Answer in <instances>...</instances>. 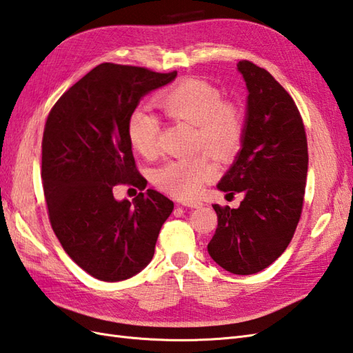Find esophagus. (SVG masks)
I'll return each mask as SVG.
<instances>
[{"label": "esophagus", "mask_w": 353, "mask_h": 353, "mask_svg": "<svg viewBox=\"0 0 353 353\" xmlns=\"http://www.w3.org/2000/svg\"><path fill=\"white\" fill-rule=\"evenodd\" d=\"M182 206L185 208H191V209H200L203 208V203L199 200H192V201H183Z\"/></svg>", "instance_id": "esophagus-1"}]
</instances>
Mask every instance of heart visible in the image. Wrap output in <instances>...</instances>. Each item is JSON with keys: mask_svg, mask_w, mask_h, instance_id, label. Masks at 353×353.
Returning <instances> with one entry per match:
<instances>
[{"mask_svg": "<svg viewBox=\"0 0 353 353\" xmlns=\"http://www.w3.org/2000/svg\"><path fill=\"white\" fill-rule=\"evenodd\" d=\"M157 105L171 120L194 125V150L204 149L219 161H228L241 150L245 135V116L239 105L223 101L219 90L200 78H186L157 96ZM159 120L144 108L128 119V138L143 157L157 152ZM216 168L208 154L171 159L158 168L154 182L177 199H194L203 185L215 177Z\"/></svg>", "mask_w": 353, "mask_h": 353, "instance_id": "obj_1", "label": "heart"}]
</instances>
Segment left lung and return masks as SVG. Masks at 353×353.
<instances>
[{"label": "left lung", "instance_id": "obj_1", "mask_svg": "<svg viewBox=\"0 0 353 353\" xmlns=\"http://www.w3.org/2000/svg\"><path fill=\"white\" fill-rule=\"evenodd\" d=\"M248 88L242 149L218 190L245 196L237 209L214 204L218 227L208 251L225 270L251 275L289 247L304 204L308 147L304 121L284 87L263 68L237 63Z\"/></svg>", "mask_w": 353, "mask_h": 353}]
</instances>
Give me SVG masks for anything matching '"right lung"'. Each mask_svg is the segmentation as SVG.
I'll return each mask as SVG.
<instances>
[{
	"mask_svg": "<svg viewBox=\"0 0 353 353\" xmlns=\"http://www.w3.org/2000/svg\"><path fill=\"white\" fill-rule=\"evenodd\" d=\"M177 72L102 63L52 106L42 139V183L48 215L61 247L87 274L121 281L154 254L174 203L154 190L130 203L112 190H144L128 138V119L139 99L171 83Z\"/></svg>",
	"mask_w": 353,
	"mask_h": 353,
	"instance_id": "add662e5",
	"label": "right lung"
}]
</instances>
